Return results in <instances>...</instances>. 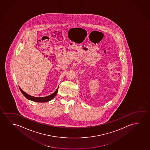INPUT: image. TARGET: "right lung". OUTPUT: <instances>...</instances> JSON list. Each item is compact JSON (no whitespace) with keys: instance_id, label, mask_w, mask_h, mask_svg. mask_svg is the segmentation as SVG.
Listing matches in <instances>:
<instances>
[{"instance_id":"right-lung-1","label":"right lung","mask_w":150,"mask_h":150,"mask_svg":"<svg viewBox=\"0 0 150 150\" xmlns=\"http://www.w3.org/2000/svg\"><path fill=\"white\" fill-rule=\"evenodd\" d=\"M20 88V90L22 92V94L25 96V97H26L27 99L33 101V102H39V103H44L48 102L49 101H50L51 100H52L56 96L58 92V88L53 93L50 94V96H45V97H42V98H38V97H35V96H30L27 93H26V92H25L24 91L22 90V89Z\"/></svg>"}]
</instances>
